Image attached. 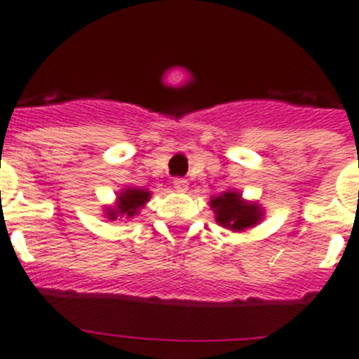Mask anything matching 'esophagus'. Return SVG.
Returning <instances> with one entry per match:
<instances>
[{
  "label": "esophagus",
  "instance_id": "34e87169",
  "mask_svg": "<svg viewBox=\"0 0 359 359\" xmlns=\"http://www.w3.org/2000/svg\"><path fill=\"white\" fill-rule=\"evenodd\" d=\"M174 189H176L177 192H185L187 189H189V182H187L185 177H174Z\"/></svg>",
  "mask_w": 359,
  "mask_h": 359
}]
</instances>
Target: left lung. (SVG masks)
Instances as JSON below:
<instances>
[{
	"label": "left lung",
	"instance_id": "1",
	"mask_svg": "<svg viewBox=\"0 0 359 359\" xmlns=\"http://www.w3.org/2000/svg\"><path fill=\"white\" fill-rule=\"evenodd\" d=\"M216 222L231 231H245L249 226L258 225L262 219V209L256 203H249L241 198L240 192L229 191L210 200Z\"/></svg>",
	"mask_w": 359,
	"mask_h": 359
}]
</instances>
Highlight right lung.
Returning <instances> with one entry per match:
<instances>
[{"label": "right lung", "instance_id": "1", "mask_svg": "<svg viewBox=\"0 0 359 359\" xmlns=\"http://www.w3.org/2000/svg\"><path fill=\"white\" fill-rule=\"evenodd\" d=\"M150 200V192L145 189H123L118 194L114 207H109L105 210L109 219H118V217H133L140 212L143 205Z\"/></svg>", "mask_w": 359, "mask_h": 359}]
</instances>
